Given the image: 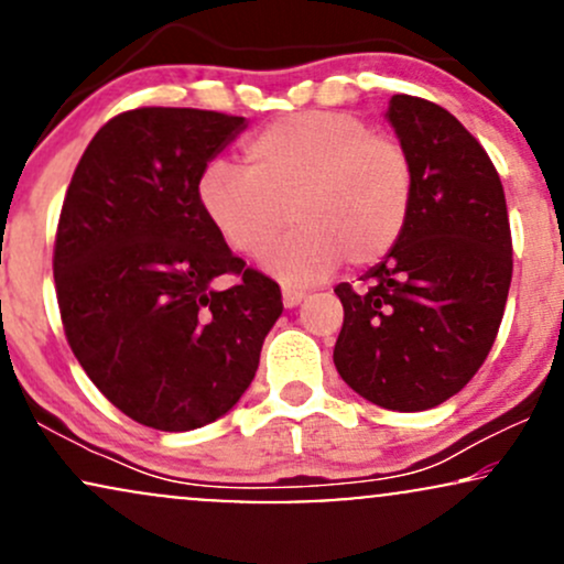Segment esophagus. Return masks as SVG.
I'll return each mask as SVG.
<instances>
[{
	"label": "esophagus",
	"mask_w": 564,
	"mask_h": 564,
	"mask_svg": "<svg viewBox=\"0 0 564 564\" xmlns=\"http://www.w3.org/2000/svg\"><path fill=\"white\" fill-rule=\"evenodd\" d=\"M281 296H283V304H286V307H296V304L304 300V291L294 289V286H283Z\"/></svg>",
	"instance_id": "1"
}]
</instances>
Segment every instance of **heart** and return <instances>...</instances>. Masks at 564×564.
<instances>
[{
    "instance_id": "1",
    "label": "heart",
    "mask_w": 564,
    "mask_h": 564,
    "mask_svg": "<svg viewBox=\"0 0 564 564\" xmlns=\"http://www.w3.org/2000/svg\"><path fill=\"white\" fill-rule=\"evenodd\" d=\"M246 172L212 161L198 177V206L236 254H264V270L289 283L328 275L390 254L413 206L411 156L358 116L302 111L283 116L243 145Z\"/></svg>"
}]
</instances>
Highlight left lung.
I'll list each match as a JSON object with an SVG mask.
<instances>
[{
    "label": "left lung",
    "instance_id": "left-lung-1",
    "mask_svg": "<svg viewBox=\"0 0 564 564\" xmlns=\"http://www.w3.org/2000/svg\"><path fill=\"white\" fill-rule=\"evenodd\" d=\"M413 166L400 241L336 286L345 307L334 366L360 398L426 411L475 377L494 347L511 283L507 198L494 161L456 116L411 95L387 108Z\"/></svg>",
    "mask_w": 564,
    "mask_h": 564
}]
</instances>
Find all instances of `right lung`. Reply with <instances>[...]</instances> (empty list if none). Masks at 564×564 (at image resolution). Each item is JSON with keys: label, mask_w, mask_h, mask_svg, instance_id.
<instances>
[{"label": "right lung", "mask_w": 564, "mask_h": 564, "mask_svg": "<svg viewBox=\"0 0 564 564\" xmlns=\"http://www.w3.org/2000/svg\"><path fill=\"white\" fill-rule=\"evenodd\" d=\"M249 121L138 108L95 134L55 238L63 328L93 384L138 424L187 432L249 390L281 289L243 268L198 206V177ZM219 274H238L219 292Z\"/></svg>", "instance_id": "obj_1"}]
</instances>
